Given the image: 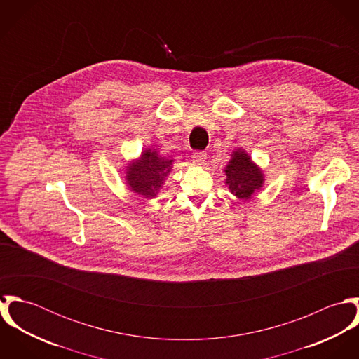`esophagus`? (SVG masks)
Segmentation results:
<instances>
[{
	"mask_svg": "<svg viewBox=\"0 0 359 359\" xmlns=\"http://www.w3.org/2000/svg\"><path fill=\"white\" fill-rule=\"evenodd\" d=\"M192 158H194V161H196L198 164H203L205 161V158H207V154H205V152L196 151V152L192 154Z\"/></svg>",
	"mask_w": 359,
	"mask_h": 359,
	"instance_id": "1",
	"label": "esophagus"
}]
</instances>
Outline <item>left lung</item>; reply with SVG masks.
<instances>
[{
  "instance_id": "left-lung-1",
  "label": "left lung",
  "mask_w": 359,
  "mask_h": 359,
  "mask_svg": "<svg viewBox=\"0 0 359 359\" xmlns=\"http://www.w3.org/2000/svg\"><path fill=\"white\" fill-rule=\"evenodd\" d=\"M224 171L226 177L225 184L229 191L242 201L250 199L256 191L262 188L264 174L243 149L233 152Z\"/></svg>"
}]
</instances>
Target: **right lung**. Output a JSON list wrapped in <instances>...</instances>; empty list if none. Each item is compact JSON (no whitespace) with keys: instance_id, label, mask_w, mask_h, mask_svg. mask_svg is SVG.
Here are the masks:
<instances>
[{"instance_id":"obj_1","label":"right lung","mask_w":359,"mask_h":359,"mask_svg":"<svg viewBox=\"0 0 359 359\" xmlns=\"http://www.w3.org/2000/svg\"><path fill=\"white\" fill-rule=\"evenodd\" d=\"M172 161L161 157L156 149H145L138 160L127 165L126 181L128 188L145 199H154L170 174Z\"/></svg>"}]
</instances>
